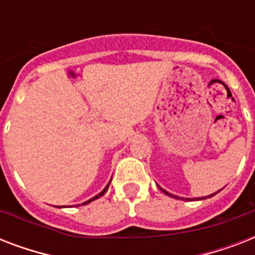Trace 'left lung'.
<instances>
[{"label":"left lung","mask_w":255,"mask_h":255,"mask_svg":"<svg viewBox=\"0 0 255 255\" xmlns=\"http://www.w3.org/2000/svg\"><path fill=\"white\" fill-rule=\"evenodd\" d=\"M159 188H160V186H159ZM160 189L163 190V192H164V193H165V194H168V196H170V197H174L173 194L168 193L167 190H164L163 188H160ZM218 192H220V190H218ZM216 193H217V192H216ZM216 193H213V194H209V196H205V197H198L197 200H205V198H208V197H213V196H214V194H216ZM174 198H178V197H174ZM185 200H186V198H185ZM189 200H192V198H188V201H189Z\"/></svg>","instance_id":"obj_1"}]
</instances>
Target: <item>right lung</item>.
I'll list each match as a JSON object with an SVG mask.
<instances>
[{"instance_id": "obj_1", "label": "right lung", "mask_w": 255, "mask_h": 255, "mask_svg": "<svg viewBox=\"0 0 255 255\" xmlns=\"http://www.w3.org/2000/svg\"><path fill=\"white\" fill-rule=\"evenodd\" d=\"M110 182H111V181H110ZM110 182H108L107 185H106V188H104V189L102 190V192H100L99 194H96V196H94V197H92V198H90V200H88V201H85V202H83V204H82V205H86V204H90V202H91V201H94V200H96V198L102 197V196H103V194L106 193V192H107L108 186H110Z\"/></svg>"}]
</instances>
